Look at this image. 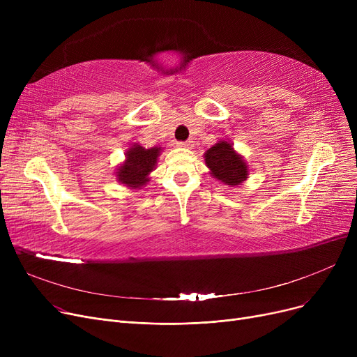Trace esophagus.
Returning a JSON list of instances; mask_svg holds the SVG:
<instances>
[{
  "instance_id": "34e87169",
  "label": "esophagus",
  "mask_w": 357,
  "mask_h": 357,
  "mask_svg": "<svg viewBox=\"0 0 357 357\" xmlns=\"http://www.w3.org/2000/svg\"><path fill=\"white\" fill-rule=\"evenodd\" d=\"M178 146H179V147H182V149H186V147H191V146H192V143H191V142H179V143H178Z\"/></svg>"
}]
</instances>
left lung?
Returning a JSON list of instances; mask_svg holds the SVG:
<instances>
[{"label": "left lung", "instance_id": "left-lung-1", "mask_svg": "<svg viewBox=\"0 0 357 357\" xmlns=\"http://www.w3.org/2000/svg\"><path fill=\"white\" fill-rule=\"evenodd\" d=\"M211 175L229 186L240 185L249 176V167L241 155L236 153L231 143L221 140L204 155Z\"/></svg>", "mask_w": 357, "mask_h": 357}]
</instances>
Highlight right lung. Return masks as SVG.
I'll return each instance as SVG.
<instances>
[{
  "label": "right lung",
  "mask_w": 357,
  "mask_h": 357,
  "mask_svg": "<svg viewBox=\"0 0 357 357\" xmlns=\"http://www.w3.org/2000/svg\"><path fill=\"white\" fill-rule=\"evenodd\" d=\"M162 147L144 149L135 143L126 152V160L117 169V181L128 188L140 190L149 182V175L153 171Z\"/></svg>",
  "instance_id": "right-lung-1"
}]
</instances>
